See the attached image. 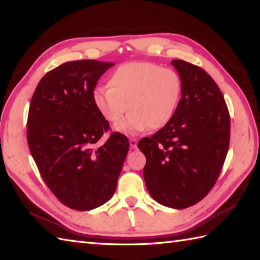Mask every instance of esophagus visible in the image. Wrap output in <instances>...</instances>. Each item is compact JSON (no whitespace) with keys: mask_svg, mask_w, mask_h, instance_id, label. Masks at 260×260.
I'll list each match as a JSON object with an SVG mask.
<instances>
[{"mask_svg":"<svg viewBox=\"0 0 260 260\" xmlns=\"http://www.w3.org/2000/svg\"><path fill=\"white\" fill-rule=\"evenodd\" d=\"M129 145L132 148H136L137 146V140L136 139H131L129 140Z\"/></svg>","mask_w":260,"mask_h":260,"instance_id":"obj_1","label":"esophagus"}]
</instances>
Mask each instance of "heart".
Wrapping results in <instances>:
<instances>
[{"label":"heart","mask_w":260,"mask_h":260,"mask_svg":"<svg viewBox=\"0 0 260 260\" xmlns=\"http://www.w3.org/2000/svg\"><path fill=\"white\" fill-rule=\"evenodd\" d=\"M108 86L93 90V104L102 117L113 126L119 123L127 107L129 114L117 126L118 131L127 134L167 125L182 92L179 74L153 62L119 66L109 76Z\"/></svg>","instance_id":"b5f03b06"}]
</instances>
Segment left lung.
<instances>
[{"label": "left lung", "instance_id": "8db88e82", "mask_svg": "<svg viewBox=\"0 0 260 260\" xmlns=\"http://www.w3.org/2000/svg\"><path fill=\"white\" fill-rule=\"evenodd\" d=\"M182 82L172 118L137 146L144 153L145 184L154 200L189 208L211 191L221 172L230 141V115L221 90L206 70L172 60Z\"/></svg>", "mask_w": 260, "mask_h": 260}]
</instances>
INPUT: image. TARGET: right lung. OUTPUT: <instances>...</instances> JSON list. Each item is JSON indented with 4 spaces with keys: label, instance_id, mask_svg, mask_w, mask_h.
<instances>
[{
    "label": "right lung",
    "instance_id": "1",
    "mask_svg": "<svg viewBox=\"0 0 260 260\" xmlns=\"http://www.w3.org/2000/svg\"><path fill=\"white\" fill-rule=\"evenodd\" d=\"M113 62L76 60L49 71L31 98L26 139L43 181L64 206L87 211L114 196L129 142L112 133L92 92Z\"/></svg>",
    "mask_w": 260,
    "mask_h": 260
}]
</instances>
